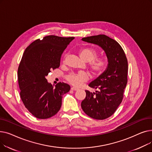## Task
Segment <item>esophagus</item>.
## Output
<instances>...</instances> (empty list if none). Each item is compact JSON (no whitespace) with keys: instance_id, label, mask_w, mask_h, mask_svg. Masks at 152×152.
Wrapping results in <instances>:
<instances>
[{"instance_id":"obj_1","label":"esophagus","mask_w":152,"mask_h":152,"mask_svg":"<svg viewBox=\"0 0 152 152\" xmlns=\"http://www.w3.org/2000/svg\"><path fill=\"white\" fill-rule=\"evenodd\" d=\"M71 89L73 90V91H77L79 89L77 88V87H72L71 88Z\"/></svg>"}]
</instances>
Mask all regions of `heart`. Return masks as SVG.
<instances>
[{
	"label": "heart",
	"mask_w": 152,
	"mask_h": 152,
	"mask_svg": "<svg viewBox=\"0 0 152 152\" xmlns=\"http://www.w3.org/2000/svg\"><path fill=\"white\" fill-rule=\"evenodd\" d=\"M79 55L81 60L89 62V66L92 74L97 76L101 75L107 66V59L105 57L96 58L97 52L92 48H83L79 52ZM66 80L75 86H81L89 79V75L85 72L80 71L76 73H71L66 76Z\"/></svg>",
	"instance_id": "b5f03b06"
}]
</instances>
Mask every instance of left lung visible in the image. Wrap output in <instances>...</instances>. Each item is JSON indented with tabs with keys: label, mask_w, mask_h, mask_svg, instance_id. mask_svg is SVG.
Wrapping results in <instances>:
<instances>
[{
	"label": "left lung",
	"mask_w": 152,
	"mask_h": 152,
	"mask_svg": "<svg viewBox=\"0 0 152 152\" xmlns=\"http://www.w3.org/2000/svg\"><path fill=\"white\" fill-rule=\"evenodd\" d=\"M81 40L97 45L107 56L106 69L89 84L97 91L93 93L86 91V97L81 102L82 109L87 115L95 119H104L112 115L122 102L127 83V58L118 42L104 34Z\"/></svg>",
	"instance_id": "left-lung-1"
}]
</instances>
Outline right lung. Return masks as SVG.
<instances>
[{"label": "right lung", "mask_w": 152, "mask_h": 152, "mask_svg": "<svg viewBox=\"0 0 152 152\" xmlns=\"http://www.w3.org/2000/svg\"><path fill=\"white\" fill-rule=\"evenodd\" d=\"M73 37L48 36L32 42L23 53L18 69L20 97L29 112L39 119L49 118L58 113L63 95L70 86L59 83L55 87L46 76L60 66L61 55Z\"/></svg>", "instance_id": "obj_1"}]
</instances>
